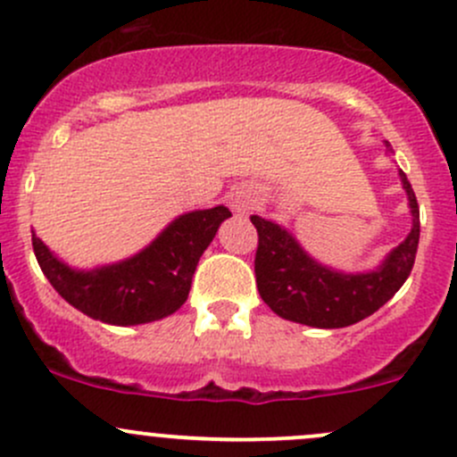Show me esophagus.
<instances>
[{
    "mask_svg": "<svg viewBox=\"0 0 457 457\" xmlns=\"http://www.w3.org/2000/svg\"><path fill=\"white\" fill-rule=\"evenodd\" d=\"M229 204H232L234 212L245 214L249 208H252L253 204H256V196H253L252 190L238 188V190L232 192V196H229Z\"/></svg>",
    "mask_w": 457,
    "mask_h": 457,
    "instance_id": "34e87169",
    "label": "esophagus"
}]
</instances>
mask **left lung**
<instances>
[{
    "label": "left lung",
    "mask_w": 457,
    "mask_h": 457,
    "mask_svg": "<svg viewBox=\"0 0 457 457\" xmlns=\"http://www.w3.org/2000/svg\"><path fill=\"white\" fill-rule=\"evenodd\" d=\"M398 175L410 199L411 232L374 271L342 273L320 265L285 228L252 214L258 232L256 285L273 313L315 328H344L372 315L401 289L416 261L420 210L407 175L403 170Z\"/></svg>",
    "instance_id": "obj_1"
}]
</instances>
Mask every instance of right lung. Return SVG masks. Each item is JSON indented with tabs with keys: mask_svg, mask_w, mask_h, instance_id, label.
Listing matches in <instances>:
<instances>
[{
	"mask_svg": "<svg viewBox=\"0 0 457 457\" xmlns=\"http://www.w3.org/2000/svg\"><path fill=\"white\" fill-rule=\"evenodd\" d=\"M229 216L225 205L181 214L140 253L91 271L65 265L35 232L32 247L50 285L80 313L113 326L148 324L188 300L196 262Z\"/></svg>",
	"mask_w": 457,
	"mask_h": 457,
	"instance_id": "obj_1",
	"label": "right lung"
}]
</instances>
